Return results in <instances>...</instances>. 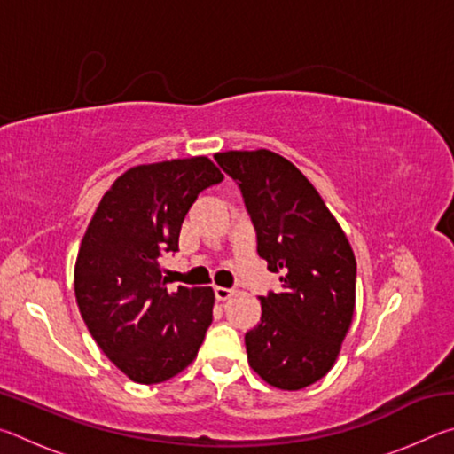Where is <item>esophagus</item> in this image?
<instances>
[{"instance_id": "esophagus-1", "label": "esophagus", "mask_w": 454, "mask_h": 454, "mask_svg": "<svg viewBox=\"0 0 454 454\" xmlns=\"http://www.w3.org/2000/svg\"><path fill=\"white\" fill-rule=\"evenodd\" d=\"M214 292H216V298H218V301H222V302L228 301V298L234 294L232 288H224V286H214Z\"/></svg>"}]
</instances>
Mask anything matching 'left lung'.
Returning a JSON list of instances; mask_svg holds the SVG:
<instances>
[{
    "label": "left lung",
    "mask_w": 454,
    "mask_h": 454,
    "mask_svg": "<svg viewBox=\"0 0 454 454\" xmlns=\"http://www.w3.org/2000/svg\"><path fill=\"white\" fill-rule=\"evenodd\" d=\"M216 162L238 182L258 254L280 272V292L260 296L262 317L244 336L248 364L280 390H301L334 366L356 301V260L317 188L270 150H230Z\"/></svg>",
    "instance_id": "8db88e82"
}]
</instances>
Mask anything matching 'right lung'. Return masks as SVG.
Masks as SVG:
<instances>
[{
  "instance_id": "obj_1",
  "label": "right lung",
  "mask_w": 454,
  "mask_h": 454,
  "mask_svg": "<svg viewBox=\"0 0 454 454\" xmlns=\"http://www.w3.org/2000/svg\"><path fill=\"white\" fill-rule=\"evenodd\" d=\"M224 174L206 156L129 168L99 200L74 268L90 334L129 380L158 384L196 358L212 325L214 290L168 292L160 256L178 250L198 194Z\"/></svg>"
}]
</instances>
